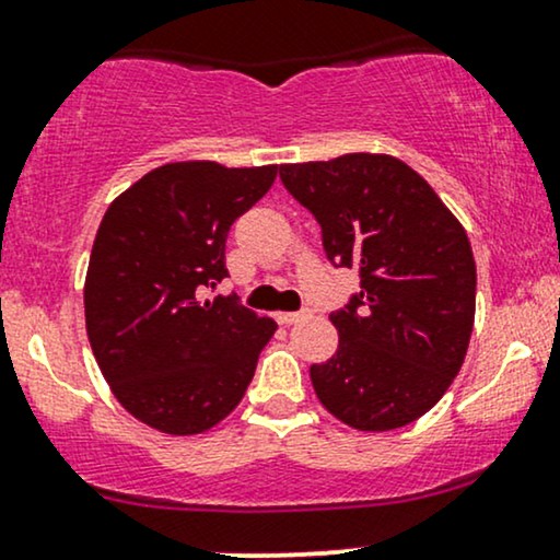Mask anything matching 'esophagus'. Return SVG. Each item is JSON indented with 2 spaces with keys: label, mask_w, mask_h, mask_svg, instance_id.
<instances>
[{
  "label": "esophagus",
  "mask_w": 560,
  "mask_h": 560,
  "mask_svg": "<svg viewBox=\"0 0 560 560\" xmlns=\"http://www.w3.org/2000/svg\"><path fill=\"white\" fill-rule=\"evenodd\" d=\"M307 310H300V313H276V320L284 323V326H289V323H298L302 318H307Z\"/></svg>",
  "instance_id": "1"
}]
</instances>
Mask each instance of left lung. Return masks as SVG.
I'll list each match as a JSON object with an SVG mask.
<instances>
[{"label": "left lung", "mask_w": 560, "mask_h": 560, "mask_svg": "<svg viewBox=\"0 0 560 560\" xmlns=\"http://www.w3.org/2000/svg\"><path fill=\"white\" fill-rule=\"evenodd\" d=\"M279 177L320 224L326 258L360 271V294L331 313L336 354L310 368L315 394L354 430L409 425L467 357L477 292L467 232L412 166L386 153L281 164Z\"/></svg>", "instance_id": "left-lung-1"}]
</instances>
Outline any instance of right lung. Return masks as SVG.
<instances>
[{
  "label": "right lung",
  "instance_id": "1",
  "mask_svg": "<svg viewBox=\"0 0 560 560\" xmlns=\"http://www.w3.org/2000/svg\"><path fill=\"white\" fill-rule=\"evenodd\" d=\"M276 172L174 161L101 219L83 289L88 341L117 401L159 433L198 435L232 415L276 331L234 298L200 300L229 276V226Z\"/></svg>",
  "mask_w": 560,
  "mask_h": 560
}]
</instances>
